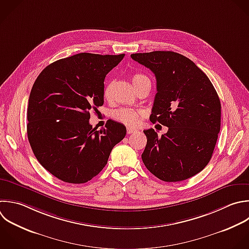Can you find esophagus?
Returning a JSON list of instances; mask_svg holds the SVG:
<instances>
[{
  "label": "esophagus",
  "instance_id": "1",
  "mask_svg": "<svg viewBox=\"0 0 249 249\" xmlns=\"http://www.w3.org/2000/svg\"><path fill=\"white\" fill-rule=\"evenodd\" d=\"M135 131H136L135 128H132V127H127V128H126L127 134H131V133H133V132H135Z\"/></svg>",
  "mask_w": 249,
  "mask_h": 249
}]
</instances>
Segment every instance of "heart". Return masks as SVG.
Returning a JSON list of instances; mask_svg holds the SVG:
<instances>
[{
    "mask_svg": "<svg viewBox=\"0 0 249 249\" xmlns=\"http://www.w3.org/2000/svg\"><path fill=\"white\" fill-rule=\"evenodd\" d=\"M131 82L135 89L142 83H145V82L151 83L147 76L139 73L133 74L131 76ZM111 89H112L111 83L105 86L103 90V95L105 98H109L111 93ZM112 117L116 121L124 124V125L128 127H132V126H136L140 123V120L144 117V113L142 111L134 110L131 108H119L112 112Z\"/></svg>",
    "mask_w": 249,
    "mask_h": 249,
    "instance_id": "1",
    "label": "heart"
}]
</instances>
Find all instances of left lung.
<instances>
[{"label": "left lung", "instance_id": "obj_1", "mask_svg": "<svg viewBox=\"0 0 249 249\" xmlns=\"http://www.w3.org/2000/svg\"><path fill=\"white\" fill-rule=\"evenodd\" d=\"M131 58L156 76L152 123L168 127L158 136L146 129L142 160L165 182L186 180L209 162L220 131L221 103L207 76L189 58L173 52L133 53Z\"/></svg>", "mask_w": 249, "mask_h": 249}]
</instances>
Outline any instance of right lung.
Masks as SVG:
<instances>
[{
	"instance_id": "1",
	"label": "right lung",
	"mask_w": 249,
	"mask_h": 249,
	"mask_svg": "<svg viewBox=\"0 0 249 249\" xmlns=\"http://www.w3.org/2000/svg\"><path fill=\"white\" fill-rule=\"evenodd\" d=\"M124 54L82 53L47 66L35 81L27 110V135L39 162L56 178L72 184L91 180L107 164L126 128L108 121L96 130L91 110L104 103V80Z\"/></svg>"
}]
</instances>
